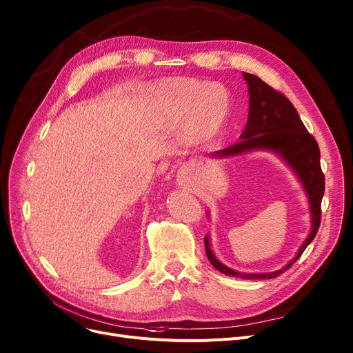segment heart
Listing matches in <instances>:
<instances>
[{
  "label": "heart",
  "instance_id": "heart-1",
  "mask_svg": "<svg viewBox=\"0 0 353 353\" xmlns=\"http://www.w3.org/2000/svg\"><path fill=\"white\" fill-rule=\"evenodd\" d=\"M152 100L159 125L176 128L183 123L184 137L190 144L213 140L230 116L232 101L226 87L201 80L165 81L153 91Z\"/></svg>",
  "mask_w": 353,
  "mask_h": 353
}]
</instances>
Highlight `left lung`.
<instances>
[{
  "instance_id": "8db88e82",
  "label": "left lung",
  "mask_w": 353,
  "mask_h": 353,
  "mask_svg": "<svg viewBox=\"0 0 353 353\" xmlns=\"http://www.w3.org/2000/svg\"><path fill=\"white\" fill-rule=\"evenodd\" d=\"M249 85V119L240 140L223 150L212 153L214 159H232L252 152H270L279 156L301 181L307 196L310 230L292 261L282 269L266 273H242L221 263L212 252L210 236L205 237L209 262L219 272L242 279H273L286 272L314 239L321 225V203L325 193V176L321 169V152L316 140L303 125L293 104L263 80L243 72ZM210 217V212H208Z\"/></svg>"
}]
</instances>
